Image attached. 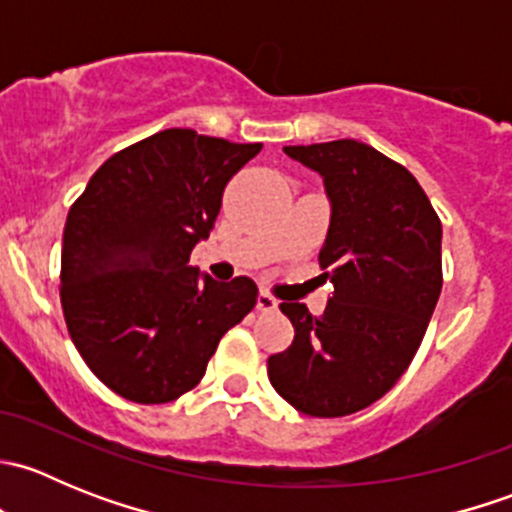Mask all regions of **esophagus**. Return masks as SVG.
<instances>
[{"mask_svg":"<svg viewBox=\"0 0 512 512\" xmlns=\"http://www.w3.org/2000/svg\"><path fill=\"white\" fill-rule=\"evenodd\" d=\"M257 309H260V312H275V309H277V299L272 297V294L267 292V289H262V292L257 294Z\"/></svg>","mask_w":512,"mask_h":512,"instance_id":"esophagus-1","label":"esophagus"}]
</instances>
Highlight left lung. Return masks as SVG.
<instances>
[{"label": "left lung", "mask_w": 512, "mask_h": 512, "mask_svg": "<svg viewBox=\"0 0 512 512\" xmlns=\"http://www.w3.org/2000/svg\"><path fill=\"white\" fill-rule=\"evenodd\" d=\"M285 153L317 170L332 200L319 267L334 294L322 317L280 304L294 339L267 359V376L302 414L349 416L379 401L421 347L443 285L441 220L414 175L366 143Z\"/></svg>", "instance_id": "obj_1"}]
</instances>
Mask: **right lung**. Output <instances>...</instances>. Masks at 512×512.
I'll use <instances>...</instances> for the list:
<instances>
[{
	"mask_svg": "<svg viewBox=\"0 0 512 512\" xmlns=\"http://www.w3.org/2000/svg\"><path fill=\"white\" fill-rule=\"evenodd\" d=\"M262 143L168 128L113 153L71 205L61 309L91 371L136 404L195 389L227 329L257 304L250 277L215 282L190 265L225 185Z\"/></svg>",
	"mask_w": 512,
	"mask_h": 512,
	"instance_id": "1",
	"label": "right lung"
}]
</instances>
